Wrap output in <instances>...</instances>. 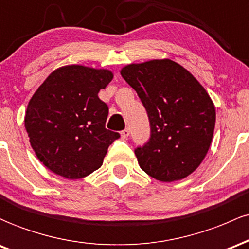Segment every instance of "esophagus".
<instances>
[{"label":"esophagus","mask_w":249,"mask_h":249,"mask_svg":"<svg viewBox=\"0 0 249 249\" xmlns=\"http://www.w3.org/2000/svg\"><path fill=\"white\" fill-rule=\"evenodd\" d=\"M129 134H130V130L128 129V128H125V129H124L121 132V138L122 139H127L128 136H129Z\"/></svg>","instance_id":"esophagus-1"}]
</instances>
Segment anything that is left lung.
Segmentation results:
<instances>
[{"mask_svg":"<svg viewBox=\"0 0 249 249\" xmlns=\"http://www.w3.org/2000/svg\"><path fill=\"white\" fill-rule=\"evenodd\" d=\"M121 75L149 119V141L135 149L141 169L162 182L187 178L203 161L213 139L215 107L206 89L168 58L128 64Z\"/></svg>","mask_w":249,"mask_h":249,"instance_id":"left-lung-1","label":"left lung"}]
</instances>
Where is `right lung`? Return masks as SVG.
Returning <instances> with one entry per match:
<instances>
[{"instance_id": "1", "label": "right lung", "mask_w": 249, "mask_h": 249, "mask_svg": "<svg viewBox=\"0 0 249 249\" xmlns=\"http://www.w3.org/2000/svg\"><path fill=\"white\" fill-rule=\"evenodd\" d=\"M113 76L108 69L64 66L33 95L24 127L37 159L53 173L75 180L102 166L108 147L120 138L106 129L108 106L97 95Z\"/></svg>"}]
</instances>
